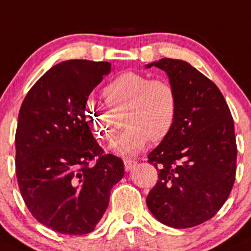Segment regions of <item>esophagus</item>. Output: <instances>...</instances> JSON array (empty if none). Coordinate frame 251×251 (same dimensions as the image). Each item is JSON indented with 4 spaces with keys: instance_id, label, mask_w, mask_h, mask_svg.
Segmentation results:
<instances>
[{
    "instance_id": "obj_1",
    "label": "esophagus",
    "mask_w": 251,
    "mask_h": 251,
    "mask_svg": "<svg viewBox=\"0 0 251 251\" xmlns=\"http://www.w3.org/2000/svg\"><path fill=\"white\" fill-rule=\"evenodd\" d=\"M124 165H125V170L126 171H131L134 166L137 165V161L131 160V159H125L124 160Z\"/></svg>"
}]
</instances>
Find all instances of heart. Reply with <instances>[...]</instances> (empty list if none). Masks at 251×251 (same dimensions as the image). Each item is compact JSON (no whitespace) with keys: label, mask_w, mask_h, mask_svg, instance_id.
Instances as JSON below:
<instances>
[{"label":"heart","mask_w":251,"mask_h":251,"mask_svg":"<svg viewBox=\"0 0 251 251\" xmlns=\"http://www.w3.org/2000/svg\"><path fill=\"white\" fill-rule=\"evenodd\" d=\"M102 96L108 108L90 100L84 105V118L97 138L110 141L118 127L117 115L124 113L127 128L112 143L117 154H137L148 139L160 143L176 125L178 95L165 79L127 71L105 85Z\"/></svg>","instance_id":"heart-1"}]
</instances>
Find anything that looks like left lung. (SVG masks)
Here are the masks:
<instances>
[{
  "mask_svg": "<svg viewBox=\"0 0 251 251\" xmlns=\"http://www.w3.org/2000/svg\"><path fill=\"white\" fill-rule=\"evenodd\" d=\"M165 71L178 95L172 132L148 155L159 173L147 205L165 225L188 228L209 220L236 178L237 146L230 108L210 79L183 60L149 63Z\"/></svg>",
  "mask_w": 251,
  "mask_h": 251,
  "instance_id": "left-lung-1",
  "label": "left lung"
}]
</instances>
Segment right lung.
Segmentation results:
<instances>
[{
    "mask_svg": "<svg viewBox=\"0 0 251 251\" xmlns=\"http://www.w3.org/2000/svg\"><path fill=\"white\" fill-rule=\"evenodd\" d=\"M109 72V62H60L21 104L15 133L21 196L37 221L59 233L94 231L124 176L123 160L104 154L84 118L89 95Z\"/></svg>",
    "mask_w": 251,
    "mask_h": 251,
    "instance_id": "obj_1",
    "label": "right lung"
}]
</instances>
